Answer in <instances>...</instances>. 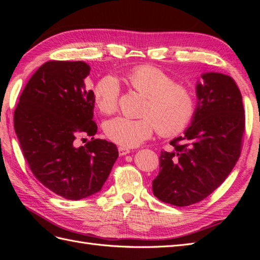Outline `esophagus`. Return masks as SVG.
Instances as JSON below:
<instances>
[{"mask_svg": "<svg viewBox=\"0 0 260 260\" xmlns=\"http://www.w3.org/2000/svg\"><path fill=\"white\" fill-rule=\"evenodd\" d=\"M129 152H131L129 148L124 147V146H119V147H118V153H119V155H120V156L126 155V154H128Z\"/></svg>", "mask_w": 260, "mask_h": 260, "instance_id": "esophagus-1", "label": "esophagus"}]
</instances>
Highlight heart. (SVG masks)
<instances>
[{"mask_svg": "<svg viewBox=\"0 0 260 260\" xmlns=\"http://www.w3.org/2000/svg\"><path fill=\"white\" fill-rule=\"evenodd\" d=\"M136 91L146 97L143 117H115L107 120L104 132L110 141L124 147H134L150 139L157 129L159 135L180 133L190 123L196 109L194 93L189 87L153 66H140L127 74ZM119 84L114 76H105L93 88V102L103 114L118 108Z\"/></svg>", "mask_w": 260, "mask_h": 260, "instance_id": "b5f03b06", "label": "heart"}]
</instances>
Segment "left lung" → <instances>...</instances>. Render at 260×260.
<instances>
[{
  "mask_svg": "<svg viewBox=\"0 0 260 260\" xmlns=\"http://www.w3.org/2000/svg\"><path fill=\"white\" fill-rule=\"evenodd\" d=\"M197 85L198 104L183 136L162 151L153 193L176 207L202 201L227 179L240 156L245 110L230 76L207 73Z\"/></svg>",
  "mask_w": 260,
  "mask_h": 260,
  "instance_id": "obj_1",
  "label": "left lung"
}]
</instances>
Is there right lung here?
<instances>
[{
  "instance_id": "1",
  "label": "right lung",
  "mask_w": 260,
  "mask_h": 260,
  "mask_svg": "<svg viewBox=\"0 0 260 260\" xmlns=\"http://www.w3.org/2000/svg\"><path fill=\"white\" fill-rule=\"evenodd\" d=\"M84 61H48L27 81L14 110V129L33 175L56 194L80 200L102 190L118 157L114 143L95 139L93 91ZM79 136L92 141L77 148Z\"/></svg>"
}]
</instances>
